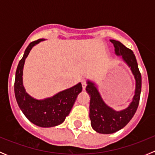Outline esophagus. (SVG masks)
<instances>
[{
	"instance_id": "obj_1",
	"label": "esophagus",
	"mask_w": 155,
	"mask_h": 155,
	"mask_svg": "<svg viewBox=\"0 0 155 155\" xmlns=\"http://www.w3.org/2000/svg\"><path fill=\"white\" fill-rule=\"evenodd\" d=\"M82 88H83V90H85V87H86V86H87V82H86V81L82 80Z\"/></svg>"
}]
</instances>
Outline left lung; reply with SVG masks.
<instances>
[{
    "label": "left lung",
    "instance_id": "obj_1",
    "mask_svg": "<svg viewBox=\"0 0 155 155\" xmlns=\"http://www.w3.org/2000/svg\"><path fill=\"white\" fill-rule=\"evenodd\" d=\"M110 42L113 43L115 54L121 55L124 61L130 68L136 79V89L135 94L129 107L121 111H115L104 103L95 84L87 81L86 91L91 97L89 107L91 124L95 131L104 134L117 132L128 124L138 108L142 87L141 73L132 50L119 41L110 40Z\"/></svg>",
    "mask_w": 155,
    "mask_h": 155
}]
</instances>
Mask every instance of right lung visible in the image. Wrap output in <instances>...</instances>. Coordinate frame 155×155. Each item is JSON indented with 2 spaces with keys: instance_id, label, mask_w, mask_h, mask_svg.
I'll list each match as a JSON object with an SVG mask.
<instances>
[{
  "instance_id": "right-lung-1",
  "label": "right lung",
  "mask_w": 155,
  "mask_h": 155,
  "mask_svg": "<svg viewBox=\"0 0 155 155\" xmlns=\"http://www.w3.org/2000/svg\"><path fill=\"white\" fill-rule=\"evenodd\" d=\"M44 40L39 39L31 42L25 49L15 72L14 91L15 99L20 109L26 118L33 124L42 127L57 126L64 122L70 112L78 94L82 91V84L62 91L51 97L36 100L25 91L22 82L23 68L25 58L33 46Z\"/></svg>"
}]
</instances>
